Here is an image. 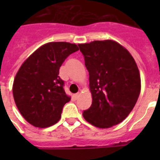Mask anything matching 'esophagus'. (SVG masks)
Returning a JSON list of instances; mask_svg holds the SVG:
<instances>
[{
  "instance_id": "34e87169",
  "label": "esophagus",
  "mask_w": 160,
  "mask_h": 160,
  "mask_svg": "<svg viewBox=\"0 0 160 160\" xmlns=\"http://www.w3.org/2000/svg\"><path fill=\"white\" fill-rule=\"evenodd\" d=\"M79 96H80V93H77V94H75L74 95H73V97H74V98H75V99H78Z\"/></svg>"
}]
</instances>
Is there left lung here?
I'll return each instance as SVG.
<instances>
[{"label": "left lung", "instance_id": "1", "mask_svg": "<svg viewBox=\"0 0 160 160\" xmlns=\"http://www.w3.org/2000/svg\"><path fill=\"white\" fill-rule=\"evenodd\" d=\"M89 72L92 104L83 111L87 122L109 128L122 122L135 107L141 80L131 53L112 40L79 44Z\"/></svg>", "mask_w": 160, "mask_h": 160}]
</instances>
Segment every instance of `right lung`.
<instances>
[{"instance_id":"obj_1","label":"right lung","mask_w":160,"mask_h":160,"mask_svg":"<svg viewBox=\"0 0 160 160\" xmlns=\"http://www.w3.org/2000/svg\"><path fill=\"white\" fill-rule=\"evenodd\" d=\"M78 50L75 44L49 42L24 62L14 78L12 94L18 109L37 128L57 123L64 105L70 102L59 69L66 58Z\"/></svg>"}]
</instances>
